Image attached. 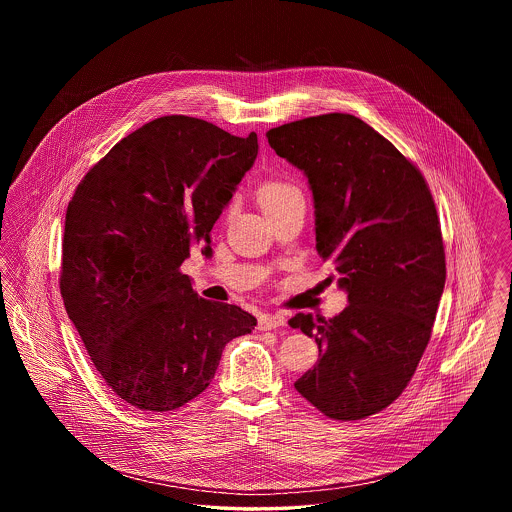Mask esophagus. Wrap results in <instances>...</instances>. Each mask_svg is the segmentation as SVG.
<instances>
[{"mask_svg": "<svg viewBox=\"0 0 512 512\" xmlns=\"http://www.w3.org/2000/svg\"><path fill=\"white\" fill-rule=\"evenodd\" d=\"M280 326H286V317L282 315H263L259 318V330H276Z\"/></svg>", "mask_w": 512, "mask_h": 512, "instance_id": "1", "label": "esophagus"}]
</instances>
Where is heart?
<instances>
[{
    "label": "heart",
    "mask_w": 512,
    "mask_h": 512,
    "mask_svg": "<svg viewBox=\"0 0 512 512\" xmlns=\"http://www.w3.org/2000/svg\"><path fill=\"white\" fill-rule=\"evenodd\" d=\"M295 195H301L297 192V188H293L286 182H267L263 184V188L259 190V203L263 207V211H267L274 205H280L288 199H292Z\"/></svg>",
    "instance_id": "heart-1"
}]
</instances>
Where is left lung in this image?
Wrapping results in <instances>:
<instances>
[{"instance_id": "1", "label": "left lung", "mask_w": 512, "mask_h": 512, "mask_svg": "<svg viewBox=\"0 0 512 512\" xmlns=\"http://www.w3.org/2000/svg\"><path fill=\"white\" fill-rule=\"evenodd\" d=\"M307 176L322 261L349 305L338 317L299 313L318 363L297 382L320 413L361 420L391 405L413 378L445 286L438 211L424 176L365 121L328 113L267 132Z\"/></svg>"}]
</instances>
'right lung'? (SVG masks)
Listing matches in <instances>:
<instances>
[{
  "mask_svg": "<svg viewBox=\"0 0 512 512\" xmlns=\"http://www.w3.org/2000/svg\"><path fill=\"white\" fill-rule=\"evenodd\" d=\"M257 134L171 115L122 138L67 207L61 295L92 363L122 401L174 411L215 378L224 345L257 318L194 292L180 265L257 159Z\"/></svg>",
  "mask_w": 512,
  "mask_h": 512,
  "instance_id": "add662e5",
  "label": "right lung"
}]
</instances>
